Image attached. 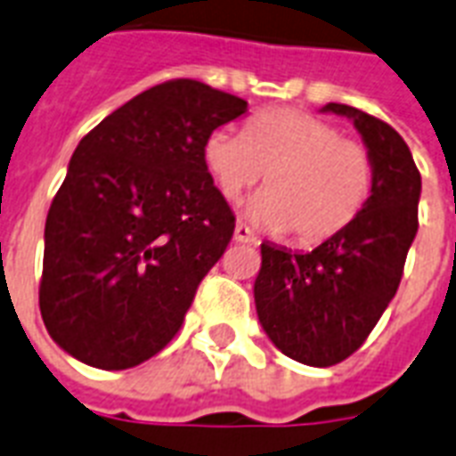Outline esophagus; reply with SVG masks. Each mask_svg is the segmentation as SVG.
<instances>
[{"instance_id": "obj_1", "label": "esophagus", "mask_w": 456, "mask_h": 456, "mask_svg": "<svg viewBox=\"0 0 456 456\" xmlns=\"http://www.w3.org/2000/svg\"><path fill=\"white\" fill-rule=\"evenodd\" d=\"M235 240H238V242H249V245H256V242H259V240H256V235H254V232L249 231L245 224L235 225Z\"/></svg>"}]
</instances>
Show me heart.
I'll return each mask as SVG.
<instances>
[{
    "instance_id": "heart-1",
    "label": "heart",
    "mask_w": 456,
    "mask_h": 456,
    "mask_svg": "<svg viewBox=\"0 0 456 456\" xmlns=\"http://www.w3.org/2000/svg\"><path fill=\"white\" fill-rule=\"evenodd\" d=\"M204 166L231 202L266 173V190L247 204V218L273 232L290 228L305 245L345 231L373 188L369 150L342 137L333 123L295 109L254 116L242 135L211 133Z\"/></svg>"
}]
</instances>
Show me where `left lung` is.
Segmentation results:
<instances>
[{"label": "left lung", "instance_id": "1", "mask_svg": "<svg viewBox=\"0 0 456 456\" xmlns=\"http://www.w3.org/2000/svg\"><path fill=\"white\" fill-rule=\"evenodd\" d=\"M321 111L347 116L359 130L373 161L371 197L345 231L312 252L261 242L254 305L285 356L323 369L362 347L400 288L419 231L421 173L386 121L335 102Z\"/></svg>", "mask_w": 456, "mask_h": 456}]
</instances>
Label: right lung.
I'll return each mask as SVG.
<instances>
[{
    "label": "right lung",
    "mask_w": 456,
    "mask_h": 456,
    "mask_svg": "<svg viewBox=\"0 0 456 456\" xmlns=\"http://www.w3.org/2000/svg\"><path fill=\"white\" fill-rule=\"evenodd\" d=\"M245 111L235 94L178 77L80 140L45 224L40 312L63 352L121 371L173 340L235 231L204 142Z\"/></svg>",
    "instance_id": "right-lung-1"
}]
</instances>
